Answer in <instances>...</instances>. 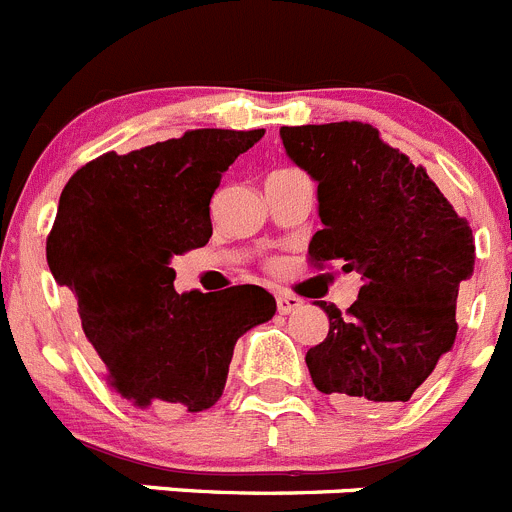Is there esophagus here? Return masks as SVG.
<instances>
[{"instance_id": "34e87169", "label": "esophagus", "mask_w": 512, "mask_h": 512, "mask_svg": "<svg viewBox=\"0 0 512 512\" xmlns=\"http://www.w3.org/2000/svg\"><path fill=\"white\" fill-rule=\"evenodd\" d=\"M275 301H278V311L280 313H290V311H296V308H301V298L293 296V293H278L275 296Z\"/></svg>"}]
</instances>
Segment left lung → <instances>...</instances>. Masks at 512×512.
<instances>
[{
  "label": "left lung",
  "instance_id": "8db88e82",
  "mask_svg": "<svg viewBox=\"0 0 512 512\" xmlns=\"http://www.w3.org/2000/svg\"><path fill=\"white\" fill-rule=\"evenodd\" d=\"M280 140L319 183L311 265L362 275L344 316L319 303L329 334L306 354L313 385L347 411L405 403L457 339L459 285L474 273L469 222L372 124L280 127Z\"/></svg>",
  "mask_w": 512,
  "mask_h": 512
}]
</instances>
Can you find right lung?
Returning a JSON list of instances; mask_svg holds the SVG:
<instances>
[{
	"instance_id": "right-lung-1",
	"label": "right lung",
	"mask_w": 512,
	"mask_h": 512,
	"mask_svg": "<svg viewBox=\"0 0 512 512\" xmlns=\"http://www.w3.org/2000/svg\"><path fill=\"white\" fill-rule=\"evenodd\" d=\"M265 130H188L78 168L48 234L109 388L135 408L199 413L222 398L234 344L275 316L260 285L176 293L170 257L204 247L222 173Z\"/></svg>"
}]
</instances>
